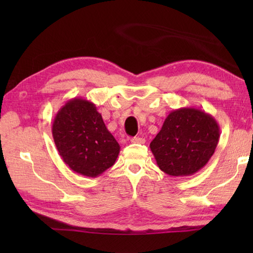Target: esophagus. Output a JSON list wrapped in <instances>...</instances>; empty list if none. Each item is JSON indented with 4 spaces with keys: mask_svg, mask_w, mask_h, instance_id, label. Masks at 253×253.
Returning a JSON list of instances; mask_svg holds the SVG:
<instances>
[{
    "mask_svg": "<svg viewBox=\"0 0 253 253\" xmlns=\"http://www.w3.org/2000/svg\"><path fill=\"white\" fill-rule=\"evenodd\" d=\"M130 141L132 143H144L146 142V140H144L143 138H140V137H133L130 139Z\"/></svg>",
    "mask_w": 253,
    "mask_h": 253,
    "instance_id": "obj_1",
    "label": "esophagus"
}]
</instances>
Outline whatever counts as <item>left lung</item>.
I'll return each instance as SVG.
<instances>
[{"label":"left lung","instance_id":"obj_1","mask_svg":"<svg viewBox=\"0 0 253 253\" xmlns=\"http://www.w3.org/2000/svg\"><path fill=\"white\" fill-rule=\"evenodd\" d=\"M219 126L211 114L196 107L171 111L150 143L161 170L169 176H190L214 154Z\"/></svg>","mask_w":253,"mask_h":253}]
</instances>
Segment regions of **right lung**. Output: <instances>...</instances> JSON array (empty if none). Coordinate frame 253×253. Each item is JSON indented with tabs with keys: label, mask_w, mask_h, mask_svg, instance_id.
<instances>
[{
	"label": "right lung",
	"mask_w": 253,
	"mask_h": 253,
	"mask_svg": "<svg viewBox=\"0 0 253 253\" xmlns=\"http://www.w3.org/2000/svg\"><path fill=\"white\" fill-rule=\"evenodd\" d=\"M52 135L64 162L92 178L114 165L121 151L95 104L83 98L71 99L58 110Z\"/></svg>",
	"instance_id": "obj_1"
}]
</instances>
